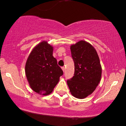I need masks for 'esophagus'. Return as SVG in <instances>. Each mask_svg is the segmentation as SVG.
<instances>
[{"label": "esophagus", "mask_w": 126, "mask_h": 126, "mask_svg": "<svg viewBox=\"0 0 126 126\" xmlns=\"http://www.w3.org/2000/svg\"><path fill=\"white\" fill-rule=\"evenodd\" d=\"M62 70H63V72H64V71H65V67H62Z\"/></svg>", "instance_id": "34e87169"}]
</instances>
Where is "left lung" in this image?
I'll list each match as a JSON object with an SVG mask.
<instances>
[{
    "label": "left lung",
    "instance_id": "8db88e82",
    "mask_svg": "<svg viewBox=\"0 0 126 126\" xmlns=\"http://www.w3.org/2000/svg\"><path fill=\"white\" fill-rule=\"evenodd\" d=\"M75 63V74L67 83L71 94L75 98L83 99L96 89L102 75L99 56L93 46L81 40L70 46Z\"/></svg>",
    "mask_w": 126,
    "mask_h": 126
}]
</instances>
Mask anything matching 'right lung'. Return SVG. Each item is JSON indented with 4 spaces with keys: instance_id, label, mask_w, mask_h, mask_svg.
<instances>
[{
    "instance_id": "right-lung-1",
    "label": "right lung",
    "mask_w": 126,
    "mask_h": 126,
    "mask_svg": "<svg viewBox=\"0 0 126 126\" xmlns=\"http://www.w3.org/2000/svg\"><path fill=\"white\" fill-rule=\"evenodd\" d=\"M53 51V46L43 41L32 49L26 62L25 75L29 85L40 95L50 94L63 74Z\"/></svg>"
}]
</instances>
